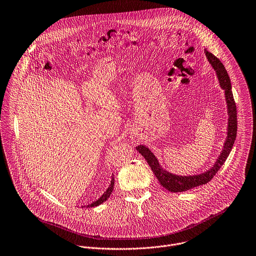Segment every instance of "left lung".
Masks as SVG:
<instances>
[{
	"instance_id": "obj_1",
	"label": "left lung",
	"mask_w": 256,
	"mask_h": 256,
	"mask_svg": "<svg viewBox=\"0 0 256 256\" xmlns=\"http://www.w3.org/2000/svg\"><path fill=\"white\" fill-rule=\"evenodd\" d=\"M204 54L216 72V76L220 82V84L222 90H224L226 94V100L228 104V136L224 146V150L216 160L214 166L206 170V172L198 176H176L172 174L166 170H164L156 156L148 150V148L144 146H136V150L146 158L148 164H150L152 172L158 180L160 184L166 188L168 190L172 192H182L188 190H192L194 188L202 186L208 184L212 180V178L218 174V172L220 170L222 164L226 162L228 154L232 152V148L234 146L236 134H238V114H236V104L234 98L232 90V82L230 76L222 64V62L214 54L210 52L208 50H204Z\"/></svg>"
}]
</instances>
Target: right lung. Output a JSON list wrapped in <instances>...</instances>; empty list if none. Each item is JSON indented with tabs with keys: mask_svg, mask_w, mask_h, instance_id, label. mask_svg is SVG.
Here are the masks:
<instances>
[{
	"mask_svg": "<svg viewBox=\"0 0 256 256\" xmlns=\"http://www.w3.org/2000/svg\"><path fill=\"white\" fill-rule=\"evenodd\" d=\"M114 176H112V180H110V186L108 188V190L104 192V194L96 200V202H92V204H88L86 208H94V206H100V204H102V202H104L110 196V194H112V190H114Z\"/></svg>",
	"mask_w": 256,
	"mask_h": 256,
	"instance_id": "1",
	"label": "right lung"
}]
</instances>
